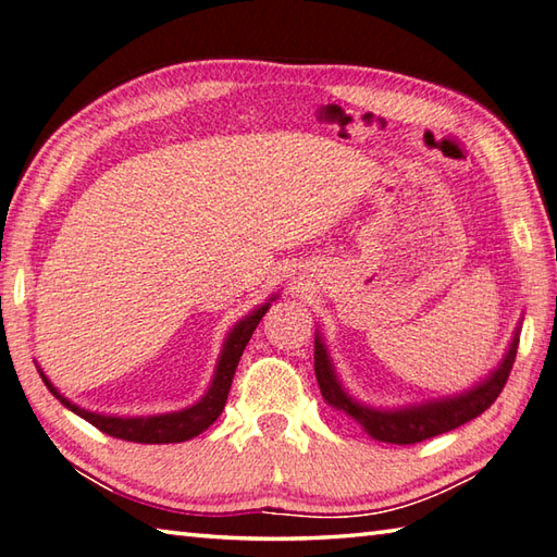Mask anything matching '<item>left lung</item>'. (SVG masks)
I'll list each match as a JSON object with an SVG mask.
<instances>
[{"label": "left lung", "mask_w": 557, "mask_h": 557, "mask_svg": "<svg viewBox=\"0 0 557 557\" xmlns=\"http://www.w3.org/2000/svg\"><path fill=\"white\" fill-rule=\"evenodd\" d=\"M521 321L517 331H513V338L507 352H504V358L499 360V366L494 368L487 377H482L480 382H474L472 387L462 392L446 394V397L423 399L417 404H404V407L387 409L370 407L366 401H358L346 387H343L336 366H333V360L329 356L326 343H323V336L317 331V338H313V372H317L321 397L326 399L329 407L343 411L352 421H358L370 438L382 443L409 446V443L441 436V433L458 429L462 423L480 417V413L484 409H490L494 399L499 397V392L509 380L513 358H517Z\"/></svg>", "instance_id": "8db88e82"}]
</instances>
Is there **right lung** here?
Instances as JSON below:
<instances>
[{
	"mask_svg": "<svg viewBox=\"0 0 557 557\" xmlns=\"http://www.w3.org/2000/svg\"><path fill=\"white\" fill-rule=\"evenodd\" d=\"M277 299V295H272L265 305L256 307L248 311L244 319L234 323V329L226 333L224 346H221L219 360H216V370L214 377L209 382V389L201 394L199 401L191 404V407H185L180 411H168V413H153V417H114V413H99V411H87L77 404L70 401L65 394H60L58 387H53L44 370L38 366V375L44 380L50 394L63 404L65 409H70L77 417H83L85 421L92 423L107 436H114L121 441H131V443H182L199 436L201 431H207L211 423L219 419V413L224 411L226 399H228V389L231 382H234V372L238 368V360L244 356V350L248 346V341L252 336V331L260 323V319L265 317V311L272 307V301Z\"/></svg>",
	"mask_w": 557,
	"mask_h": 557,
	"instance_id": "add662e5",
	"label": "right lung"
}]
</instances>
